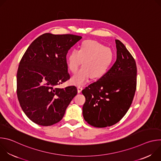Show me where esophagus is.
Instances as JSON below:
<instances>
[{"instance_id": "34e87169", "label": "esophagus", "mask_w": 161, "mask_h": 161, "mask_svg": "<svg viewBox=\"0 0 161 161\" xmlns=\"http://www.w3.org/2000/svg\"><path fill=\"white\" fill-rule=\"evenodd\" d=\"M82 90H83V87L82 86H78V93H80L82 91Z\"/></svg>"}]
</instances>
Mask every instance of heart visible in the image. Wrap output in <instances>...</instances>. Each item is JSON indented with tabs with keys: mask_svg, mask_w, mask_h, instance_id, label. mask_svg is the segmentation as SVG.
I'll return each mask as SVG.
<instances>
[{
	"mask_svg": "<svg viewBox=\"0 0 161 161\" xmlns=\"http://www.w3.org/2000/svg\"><path fill=\"white\" fill-rule=\"evenodd\" d=\"M114 58L111 48L94 40L84 41L78 50H73L67 57L69 70L75 73L80 65L83 66L71 78V82L75 85H82L92 77L99 79L109 69Z\"/></svg>",
	"mask_w": 161,
	"mask_h": 161,
	"instance_id": "1",
	"label": "heart"
}]
</instances>
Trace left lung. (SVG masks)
<instances>
[{"label": "left lung", "mask_w": 161, "mask_h": 161, "mask_svg": "<svg viewBox=\"0 0 161 161\" xmlns=\"http://www.w3.org/2000/svg\"><path fill=\"white\" fill-rule=\"evenodd\" d=\"M115 42L116 62L104 76L82 90L86 99L83 118L96 127L119 122L129 109L136 90L135 60L120 41Z\"/></svg>", "instance_id": "8db88e82"}]
</instances>
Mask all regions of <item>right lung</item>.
I'll return each mask as SVG.
<instances>
[{
    "label": "right lung",
    "instance_id": "1",
    "mask_svg": "<svg viewBox=\"0 0 161 161\" xmlns=\"http://www.w3.org/2000/svg\"><path fill=\"white\" fill-rule=\"evenodd\" d=\"M82 37L44 34L36 38L23 55L18 69L17 96L27 117L36 124L60 122L77 94L75 86H57L70 78L66 55Z\"/></svg>",
    "mask_w": 161,
    "mask_h": 161
}]
</instances>
